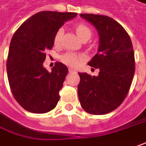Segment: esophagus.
<instances>
[{
    "instance_id": "obj_1",
    "label": "esophagus",
    "mask_w": 146,
    "mask_h": 146,
    "mask_svg": "<svg viewBox=\"0 0 146 146\" xmlns=\"http://www.w3.org/2000/svg\"><path fill=\"white\" fill-rule=\"evenodd\" d=\"M69 71L70 73H77V71H76L75 69H72V68H70V69H69Z\"/></svg>"
}]
</instances>
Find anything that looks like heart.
Listing matches in <instances>:
<instances>
[{
	"label": "heart",
	"instance_id": "1",
	"mask_svg": "<svg viewBox=\"0 0 146 146\" xmlns=\"http://www.w3.org/2000/svg\"><path fill=\"white\" fill-rule=\"evenodd\" d=\"M75 31L77 33V35L80 39H82L86 36H91V31H90V28L86 26L84 24H79L75 27ZM64 29L62 28H60L55 33L54 36V39H53V42L55 45L60 43V38L61 36L63 34ZM83 60L82 56L80 55H77L76 53L72 52H65V54H63L60 56V60L65 63V65H69V66H72V67H75L78 65Z\"/></svg>",
	"mask_w": 146,
	"mask_h": 146
}]
</instances>
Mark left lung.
I'll use <instances>...</instances> for the list:
<instances>
[{
	"mask_svg": "<svg viewBox=\"0 0 146 146\" xmlns=\"http://www.w3.org/2000/svg\"><path fill=\"white\" fill-rule=\"evenodd\" d=\"M98 31V52L88 63L99 69L98 77L79 73L78 98L82 109L94 115L116 110L127 96L135 72L133 44L125 29L115 20L103 15L80 14Z\"/></svg>",
	"mask_w": 146,
	"mask_h": 146,
	"instance_id": "1",
	"label": "left lung"
}]
</instances>
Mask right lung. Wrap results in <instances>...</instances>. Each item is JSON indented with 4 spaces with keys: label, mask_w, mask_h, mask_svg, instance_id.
<instances>
[{
    "label": "right lung",
    "mask_w": 146,
    "mask_h": 146,
    "mask_svg": "<svg viewBox=\"0 0 146 146\" xmlns=\"http://www.w3.org/2000/svg\"><path fill=\"white\" fill-rule=\"evenodd\" d=\"M77 13L42 11L26 20L11 40L7 74L12 94L21 106L34 113L53 110L60 99L68 68L56 62L52 72L43 67L56 32Z\"/></svg>",
    "instance_id": "add662e5"
}]
</instances>
